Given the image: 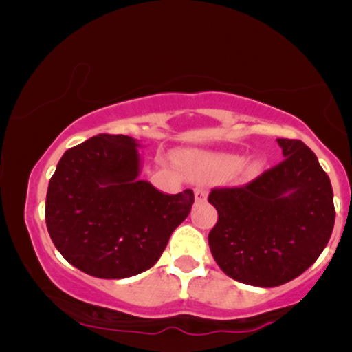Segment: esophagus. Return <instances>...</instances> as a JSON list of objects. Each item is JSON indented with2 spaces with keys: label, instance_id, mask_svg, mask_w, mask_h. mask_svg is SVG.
Returning a JSON list of instances; mask_svg holds the SVG:
<instances>
[{
  "label": "esophagus",
  "instance_id": "1",
  "mask_svg": "<svg viewBox=\"0 0 352 352\" xmlns=\"http://www.w3.org/2000/svg\"><path fill=\"white\" fill-rule=\"evenodd\" d=\"M194 195H195L197 204H201V201H205L206 199H208V190H206L205 187H197Z\"/></svg>",
  "mask_w": 352,
  "mask_h": 352
}]
</instances>
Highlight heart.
<instances>
[{
    "mask_svg": "<svg viewBox=\"0 0 352 352\" xmlns=\"http://www.w3.org/2000/svg\"><path fill=\"white\" fill-rule=\"evenodd\" d=\"M182 163L192 176L229 173L239 166L247 175H256L264 166L261 157L254 155L245 160L243 155L237 152H189L182 157Z\"/></svg>",
    "mask_w": 352,
    "mask_h": 352,
    "instance_id": "b5f03b06",
    "label": "heart"
}]
</instances>
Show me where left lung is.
<instances>
[{"label": "left lung", "mask_w": 352, "mask_h": 352, "mask_svg": "<svg viewBox=\"0 0 352 352\" xmlns=\"http://www.w3.org/2000/svg\"><path fill=\"white\" fill-rule=\"evenodd\" d=\"M283 162L235 189H213L218 223L208 235L214 261L234 280L278 287L320 256L335 224L333 190L316 153L277 139Z\"/></svg>", "instance_id": "1"}]
</instances>
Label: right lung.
<instances>
[{"label":"right lung","mask_w":352,"mask_h":352,"mask_svg":"<svg viewBox=\"0 0 352 352\" xmlns=\"http://www.w3.org/2000/svg\"><path fill=\"white\" fill-rule=\"evenodd\" d=\"M138 139L98 134L67 151L46 195V226L59 253L99 278L151 269L190 213L194 192H158L139 179Z\"/></svg>","instance_id":"obj_1"}]
</instances>
